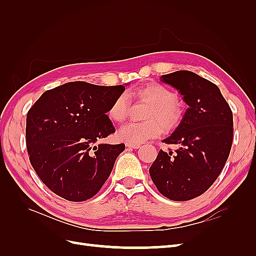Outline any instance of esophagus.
<instances>
[{
  "label": "esophagus",
  "instance_id": "1",
  "mask_svg": "<svg viewBox=\"0 0 256 256\" xmlns=\"http://www.w3.org/2000/svg\"><path fill=\"white\" fill-rule=\"evenodd\" d=\"M126 146H127V147H130V148L136 150V148H138V147H140L141 145H140V144H136V143H129V142H127V143H126Z\"/></svg>",
  "mask_w": 256,
  "mask_h": 256
}]
</instances>
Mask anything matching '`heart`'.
Masks as SVG:
<instances>
[{"label":"heart","mask_w":256,"mask_h":256,"mask_svg":"<svg viewBox=\"0 0 256 256\" xmlns=\"http://www.w3.org/2000/svg\"><path fill=\"white\" fill-rule=\"evenodd\" d=\"M138 97L148 100L152 106L146 114L148 120L141 122H128L124 125L118 136L129 143H142L152 138H157L162 134V130H171L180 124L184 110L178 104L177 95L171 90L161 84H147L136 90ZM129 111V97L126 92H122L111 104L108 115L116 122H122L126 120ZM164 127L162 128V126Z\"/></svg>","instance_id":"obj_1"}]
</instances>
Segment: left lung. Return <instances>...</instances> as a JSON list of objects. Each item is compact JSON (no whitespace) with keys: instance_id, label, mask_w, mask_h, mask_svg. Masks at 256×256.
I'll return each mask as SVG.
<instances>
[{"instance_id":"left-lung-1","label":"left lung","mask_w":256,"mask_h":256,"mask_svg":"<svg viewBox=\"0 0 256 256\" xmlns=\"http://www.w3.org/2000/svg\"><path fill=\"white\" fill-rule=\"evenodd\" d=\"M188 104L166 144L178 148L159 150L150 168L152 180L162 196L188 200L207 191L226 166L233 142V113L219 88L189 70L161 76Z\"/></svg>"}]
</instances>
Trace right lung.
<instances>
[{
  "instance_id": "right-lung-1",
  "label": "right lung",
  "mask_w": 256,
  "mask_h": 256,
  "mask_svg": "<svg viewBox=\"0 0 256 256\" xmlns=\"http://www.w3.org/2000/svg\"><path fill=\"white\" fill-rule=\"evenodd\" d=\"M124 90V85L68 82L44 92L28 110L30 164L56 196L70 202L86 200L110 176L125 144L96 142L115 132L106 113Z\"/></svg>"
}]
</instances>
